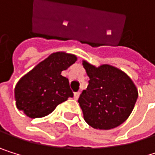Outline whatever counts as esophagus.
<instances>
[{
  "mask_svg": "<svg viewBox=\"0 0 155 155\" xmlns=\"http://www.w3.org/2000/svg\"><path fill=\"white\" fill-rule=\"evenodd\" d=\"M79 97H80V93H74L73 97H74V99H75V100L78 99V98H79Z\"/></svg>",
  "mask_w": 155,
  "mask_h": 155,
  "instance_id": "34e87169",
  "label": "esophagus"
}]
</instances>
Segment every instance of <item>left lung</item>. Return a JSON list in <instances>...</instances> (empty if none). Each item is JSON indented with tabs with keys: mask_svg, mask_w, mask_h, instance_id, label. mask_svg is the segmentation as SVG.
<instances>
[{
	"mask_svg": "<svg viewBox=\"0 0 155 155\" xmlns=\"http://www.w3.org/2000/svg\"><path fill=\"white\" fill-rule=\"evenodd\" d=\"M83 66L89 84L78 102L84 121L96 129L117 127L132 112L139 93L130 77L108 64L95 67L85 60Z\"/></svg>",
	"mask_w": 155,
	"mask_h": 155,
	"instance_id": "8db88e82",
	"label": "left lung"
}]
</instances>
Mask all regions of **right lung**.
Segmentation results:
<instances>
[{
    "mask_svg": "<svg viewBox=\"0 0 155 155\" xmlns=\"http://www.w3.org/2000/svg\"><path fill=\"white\" fill-rule=\"evenodd\" d=\"M77 60L65 52L51 54L24 75L15 87L16 108L31 118L48 115L56 107L73 97L69 80L61 75Z\"/></svg>",
    "mask_w": 155,
    "mask_h": 155,
    "instance_id": "add662e5",
    "label": "right lung"
}]
</instances>
